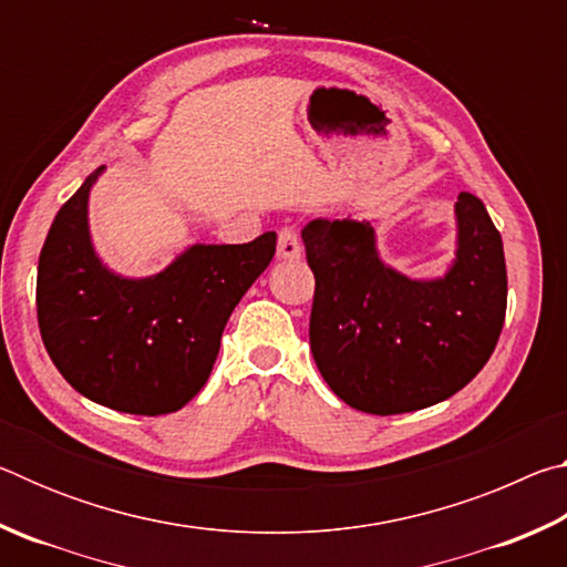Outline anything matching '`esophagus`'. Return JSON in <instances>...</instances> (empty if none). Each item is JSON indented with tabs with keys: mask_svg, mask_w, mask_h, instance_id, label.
<instances>
[{
	"mask_svg": "<svg viewBox=\"0 0 567 567\" xmlns=\"http://www.w3.org/2000/svg\"><path fill=\"white\" fill-rule=\"evenodd\" d=\"M300 233H297L292 225H285L280 233H277V257H280V260H300Z\"/></svg>",
	"mask_w": 567,
	"mask_h": 567,
	"instance_id": "1",
	"label": "esophagus"
}]
</instances>
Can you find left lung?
<instances>
[{"label": "left lung", "instance_id": "8db88e82", "mask_svg": "<svg viewBox=\"0 0 567 567\" xmlns=\"http://www.w3.org/2000/svg\"><path fill=\"white\" fill-rule=\"evenodd\" d=\"M457 260L417 282L380 262L375 229L312 219L310 350L330 390L370 415L435 405L473 380L501 338L507 307L503 239L485 205L460 192Z\"/></svg>", "mask_w": 567, "mask_h": 567}]
</instances>
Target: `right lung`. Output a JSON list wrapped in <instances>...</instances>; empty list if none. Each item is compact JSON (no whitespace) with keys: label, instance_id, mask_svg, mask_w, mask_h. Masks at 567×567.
<instances>
[{"label":"right lung","instance_id":"add662e5","mask_svg":"<svg viewBox=\"0 0 567 567\" xmlns=\"http://www.w3.org/2000/svg\"><path fill=\"white\" fill-rule=\"evenodd\" d=\"M100 169L44 239L37 322L54 368L84 398L130 415H167L205 388L229 315L270 265L277 235L195 245L165 272L124 280L90 243L87 197Z\"/></svg>","mask_w":567,"mask_h":567}]
</instances>
